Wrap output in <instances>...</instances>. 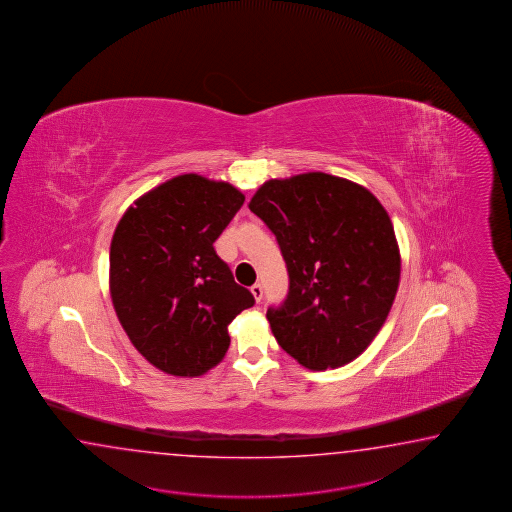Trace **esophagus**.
I'll list each match as a JSON object with an SVG mask.
<instances>
[{"mask_svg": "<svg viewBox=\"0 0 512 512\" xmlns=\"http://www.w3.org/2000/svg\"><path fill=\"white\" fill-rule=\"evenodd\" d=\"M251 294H253V297H255V301H261L262 299V286L261 284H253L251 286Z\"/></svg>", "mask_w": 512, "mask_h": 512, "instance_id": "34e87169", "label": "esophagus"}]
</instances>
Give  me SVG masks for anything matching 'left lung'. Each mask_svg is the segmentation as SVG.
<instances>
[{
  "mask_svg": "<svg viewBox=\"0 0 512 512\" xmlns=\"http://www.w3.org/2000/svg\"><path fill=\"white\" fill-rule=\"evenodd\" d=\"M250 209L275 235L290 277L283 305L266 312L277 343L312 371L353 362L397 296L400 251L386 209L325 172L262 183Z\"/></svg>",
  "mask_w": 512,
  "mask_h": 512,
  "instance_id": "left-lung-1",
  "label": "left lung"
}]
</instances>
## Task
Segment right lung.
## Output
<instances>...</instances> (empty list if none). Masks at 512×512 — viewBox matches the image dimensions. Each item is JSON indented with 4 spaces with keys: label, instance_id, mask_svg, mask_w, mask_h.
I'll return each mask as SVG.
<instances>
[{
    "label": "right lung",
    "instance_id": "obj_1",
    "mask_svg": "<svg viewBox=\"0 0 512 512\" xmlns=\"http://www.w3.org/2000/svg\"><path fill=\"white\" fill-rule=\"evenodd\" d=\"M242 204L244 194L231 183L182 174L137 198L115 228V314L163 373L200 376L220 364L229 323L255 305L213 248Z\"/></svg>",
    "mask_w": 512,
    "mask_h": 512
}]
</instances>
